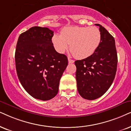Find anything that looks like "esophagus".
I'll list each match as a JSON object with an SVG mask.
<instances>
[{"mask_svg": "<svg viewBox=\"0 0 131 131\" xmlns=\"http://www.w3.org/2000/svg\"><path fill=\"white\" fill-rule=\"evenodd\" d=\"M68 62H69V63H73L74 62V60H72V59L68 58Z\"/></svg>", "mask_w": 131, "mask_h": 131, "instance_id": "1", "label": "esophagus"}]
</instances>
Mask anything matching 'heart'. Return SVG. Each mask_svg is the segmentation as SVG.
Here are the masks:
<instances>
[{
	"instance_id": "b5f03b06",
	"label": "heart",
	"mask_w": 131,
	"mask_h": 131,
	"mask_svg": "<svg viewBox=\"0 0 131 131\" xmlns=\"http://www.w3.org/2000/svg\"><path fill=\"white\" fill-rule=\"evenodd\" d=\"M102 40V34L95 26H68L63 28L61 34H54L52 42L57 52H63L71 45L75 57L83 59L97 51Z\"/></svg>"
}]
</instances>
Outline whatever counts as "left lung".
Listing matches in <instances>:
<instances>
[{
	"label": "left lung",
	"mask_w": 131,
	"mask_h": 131,
	"mask_svg": "<svg viewBox=\"0 0 131 131\" xmlns=\"http://www.w3.org/2000/svg\"><path fill=\"white\" fill-rule=\"evenodd\" d=\"M102 40L92 56L76 60L77 90L83 99L95 100L102 96L111 86L117 67V53L115 40L100 24Z\"/></svg>",
	"instance_id": "8db88e82"
}]
</instances>
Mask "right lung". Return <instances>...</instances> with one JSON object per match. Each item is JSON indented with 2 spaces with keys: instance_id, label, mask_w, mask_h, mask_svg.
<instances>
[{
  "instance_id": "1",
  "label": "right lung",
  "mask_w": 131,
  "mask_h": 131,
  "mask_svg": "<svg viewBox=\"0 0 131 131\" xmlns=\"http://www.w3.org/2000/svg\"><path fill=\"white\" fill-rule=\"evenodd\" d=\"M53 36V31L48 28H31L19 36L15 52L20 82L29 95L43 101L57 95L68 64L67 56L54 49Z\"/></svg>"
}]
</instances>
